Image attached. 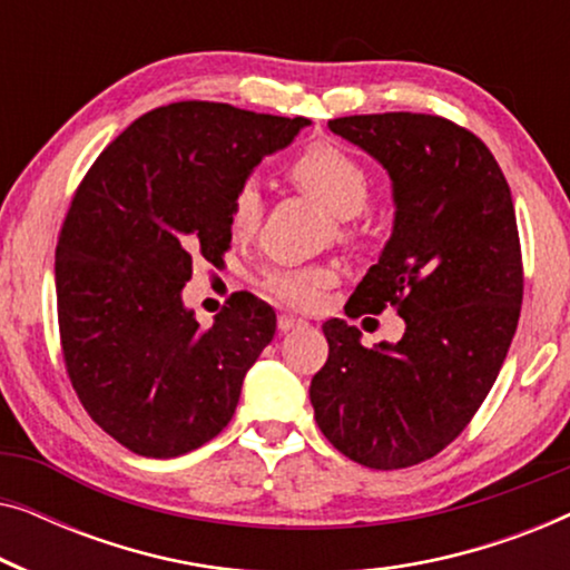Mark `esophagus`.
Instances as JSON below:
<instances>
[{
    "label": "esophagus",
    "instance_id": "esophagus-1",
    "mask_svg": "<svg viewBox=\"0 0 570 570\" xmlns=\"http://www.w3.org/2000/svg\"><path fill=\"white\" fill-rule=\"evenodd\" d=\"M295 326H303V318H295V316H287V314L277 318V330L279 332H291V330H295Z\"/></svg>",
    "mask_w": 570,
    "mask_h": 570
}]
</instances>
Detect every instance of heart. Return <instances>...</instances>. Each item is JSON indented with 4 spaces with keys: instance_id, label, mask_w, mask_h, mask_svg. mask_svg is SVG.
<instances>
[{
    "instance_id": "1",
    "label": "heart",
    "mask_w": 570,
    "mask_h": 570,
    "mask_svg": "<svg viewBox=\"0 0 570 570\" xmlns=\"http://www.w3.org/2000/svg\"><path fill=\"white\" fill-rule=\"evenodd\" d=\"M287 176L301 191L316 197L322 205L342 220L350 223L363 213L371 197V174L355 155L334 142H311L287 163ZM264 217L262 186L248 178L233 194L230 228L236 236L248 238L259 230ZM334 267H275L264 277V287L275 298L291 303L295 308L316 306L326 287L334 285Z\"/></svg>"
}]
</instances>
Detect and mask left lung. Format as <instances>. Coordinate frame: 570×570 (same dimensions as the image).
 Here are the masks:
<instances>
[{
  "mask_svg": "<svg viewBox=\"0 0 570 570\" xmlns=\"http://www.w3.org/2000/svg\"><path fill=\"white\" fill-rule=\"evenodd\" d=\"M330 129L386 168L396 207L392 238L345 311L394 306L404 334L363 347L355 326L330 318V357L308 394L334 449L404 470L446 449L495 384L524 295L517 213L493 153L454 121L394 111Z\"/></svg>",
  "mask_w": 570,
  "mask_h": 570,
  "instance_id": "1",
  "label": "left lung"
}]
</instances>
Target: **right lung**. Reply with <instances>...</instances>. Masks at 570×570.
<instances>
[{
	"instance_id": "add662e5",
	"label": "right lung",
	"mask_w": 570,
	"mask_h": 570,
	"mask_svg": "<svg viewBox=\"0 0 570 570\" xmlns=\"http://www.w3.org/2000/svg\"><path fill=\"white\" fill-rule=\"evenodd\" d=\"M308 119L181 100L129 124L77 186L57 244L65 365L88 415L139 456L213 441L277 330L233 295L202 326L181 291L194 259L223 262L233 194Z\"/></svg>"
}]
</instances>
